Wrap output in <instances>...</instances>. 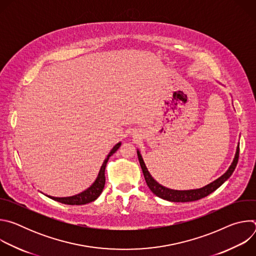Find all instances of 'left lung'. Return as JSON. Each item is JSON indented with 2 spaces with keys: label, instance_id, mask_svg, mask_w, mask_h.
<instances>
[{
  "label": "left lung",
  "instance_id": "left-lung-1",
  "mask_svg": "<svg viewBox=\"0 0 256 256\" xmlns=\"http://www.w3.org/2000/svg\"><path fill=\"white\" fill-rule=\"evenodd\" d=\"M138 153V158L140 161V165L142 167V173H144V177L146 182H147V186H149V188L151 190V192L156 194L157 196L169 200V202H194V200H200L206 196H208L210 194H212V192H214L216 188H220L224 182L232 175V173L234 172L237 163H238V159H239V146L237 147L236 150V154H235V158L231 164V166L229 167V169L227 170L226 173H224L221 177H218V179H216L214 181H212V184L198 188V190H170L161 184H159L158 182L151 176L150 172L148 171L147 167L144 165V162L140 154V151H136Z\"/></svg>",
  "mask_w": 256,
  "mask_h": 256
}]
</instances>
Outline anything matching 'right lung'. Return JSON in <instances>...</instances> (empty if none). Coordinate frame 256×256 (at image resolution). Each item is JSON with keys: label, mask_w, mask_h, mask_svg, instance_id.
<instances>
[{"label": "right lung", "mask_w": 256, "mask_h": 256, "mask_svg": "<svg viewBox=\"0 0 256 256\" xmlns=\"http://www.w3.org/2000/svg\"><path fill=\"white\" fill-rule=\"evenodd\" d=\"M120 144H122V142H118L112 148V150L109 152V154L107 155L106 159L104 160V162H103V164L100 168L99 174H98L95 182L85 192H83L79 194H76V196H68V198H54V196H48L50 198H52L54 200H56L58 202H62V204H72V206L86 204L88 202H94L101 194V192L104 188V186H105V167H106V164L108 162V159H109V157L114 155L118 150V148L120 147Z\"/></svg>", "instance_id": "right-lung-1"}]
</instances>
